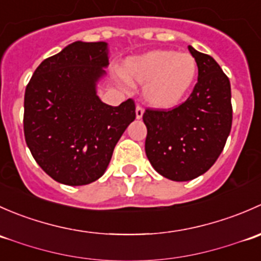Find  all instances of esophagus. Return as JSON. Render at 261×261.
Instances as JSON below:
<instances>
[{"mask_svg": "<svg viewBox=\"0 0 261 261\" xmlns=\"http://www.w3.org/2000/svg\"><path fill=\"white\" fill-rule=\"evenodd\" d=\"M143 115H144V109L140 106V105H138V106H136V118H141L143 117Z\"/></svg>", "mask_w": 261, "mask_h": 261, "instance_id": "obj_1", "label": "esophagus"}]
</instances>
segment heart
<instances>
[{
    "label": "heart",
    "mask_w": 261,
    "mask_h": 261,
    "mask_svg": "<svg viewBox=\"0 0 261 261\" xmlns=\"http://www.w3.org/2000/svg\"><path fill=\"white\" fill-rule=\"evenodd\" d=\"M125 77L144 86V97L151 106L169 109L181 101L196 80L197 63L191 54L154 50L131 58L123 67Z\"/></svg>",
    "instance_id": "1"
}]
</instances>
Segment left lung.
Listing matches in <instances>:
<instances>
[{"mask_svg":"<svg viewBox=\"0 0 261 261\" xmlns=\"http://www.w3.org/2000/svg\"><path fill=\"white\" fill-rule=\"evenodd\" d=\"M198 67L191 96L169 110L146 109L145 152L159 174L175 181L206 173L225 147L232 125L228 77L208 54L188 46Z\"/></svg>","mask_w":261,"mask_h":261,"instance_id":"left-lung-1","label":"left lung"}]
</instances>
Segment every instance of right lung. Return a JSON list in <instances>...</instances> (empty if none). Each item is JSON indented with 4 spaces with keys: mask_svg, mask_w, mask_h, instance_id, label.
Wrapping results in <instances>:
<instances>
[{
    "mask_svg": "<svg viewBox=\"0 0 261 261\" xmlns=\"http://www.w3.org/2000/svg\"><path fill=\"white\" fill-rule=\"evenodd\" d=\"M109 64L103 41H75L46 58L26 86L23 134L41 169L59 183L84 186L103 175L135 102L103 103L96 82Z\"/></svg>",
    "mask_w": 261,
    "mask_h": 261,
    "instance_id": "add662e5",
    "label": "right lung"
}]
</instances>
